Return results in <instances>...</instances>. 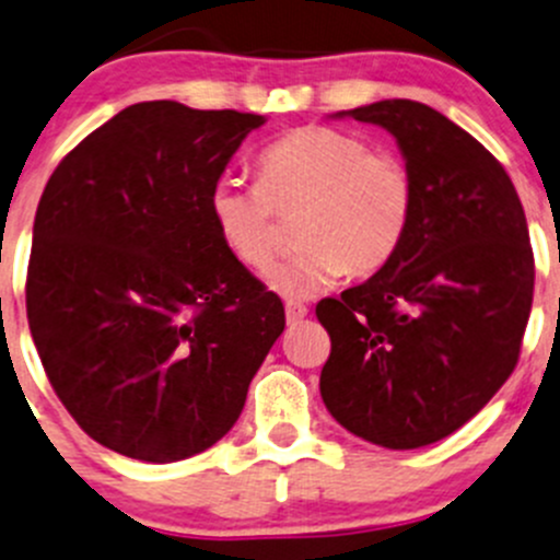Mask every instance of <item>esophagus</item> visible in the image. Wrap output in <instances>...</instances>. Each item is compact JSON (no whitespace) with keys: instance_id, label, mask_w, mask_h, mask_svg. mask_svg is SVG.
I'll use <instances>...</instances> for the list:
<instances>
[{"instance_id":"esophagus-1","label":"esophagus","mask_w":560,"mask_h":560,"mask_svg":"<svg viewBox=\"0 0 560 560\" xmlns=\"http://www.w3.org/2000/svg\"><path fill=\"white\" fill-rule=\"evenodd\" d=\"M284 311H287V325H298V322L305 319V314H308L305 303H300V300H287Z\"/></svg>"}]
</instances>
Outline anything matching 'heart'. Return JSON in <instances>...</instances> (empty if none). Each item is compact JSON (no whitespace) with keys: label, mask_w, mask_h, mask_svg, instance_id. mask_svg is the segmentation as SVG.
<instances>
[{"label":"heart","mask_w":560,"mask_h":560,"mask_svg":"<svg viewBox=\"0 0 560 560\" xmlns=\"http://www.w3.org/2000/svg\"><path fill=\"white\" fill-rule=\"evenodd\" d=\"M303 209L300 249L268 273L287 298L322 292L343 273L370 276L392 260L410 231L416 182L402 158L327 126L284 133L260 155V182L225 174L209 192L217 235L238 262L265 270L276 255V214Z\"/></svg>","instance_id":"heart-1"}]
</instances>
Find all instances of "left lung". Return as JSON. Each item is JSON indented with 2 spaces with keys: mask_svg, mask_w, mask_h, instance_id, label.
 Listing matches in <instances>:
<instances>
[{
  "mask_svg": "<svg viewBox=\"0 0 560 560\" xmlns=\"http://www.w3.org/2000/svg\"><path fill=\"white\" fill-rule=\"evenodd\" d=\"M386 128L416 182L410 231L364 284L327 298L322 399L368 443L410 451L464 427L515 370L534 298L526 214L502 163L427 104L335 117Z\"/></svg>",
  "mask_w": 560,
  "mask_h": 560,
  "instance_id": "1",
  "label": "left lung"
}]
</instances>
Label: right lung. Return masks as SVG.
<instances>
[{
  "label": "right lung",
  "instance_id": "right-lung-1",
  "mask_svg": "<svg viewBox=\"0 0 560 560\" xmlns=\"http://www.w3.org/2000/svg\"><path fill=\"white\" fill-rule=\"evenodd\" d=\"M265 122L141 102L58 163L34 217L26 314L85 434L139 462L225 438L284 332V305L217 235L209 192Z\"/></svg>",
  "mask_w": 560,
  "mask_h": 560
}]
</instances>
